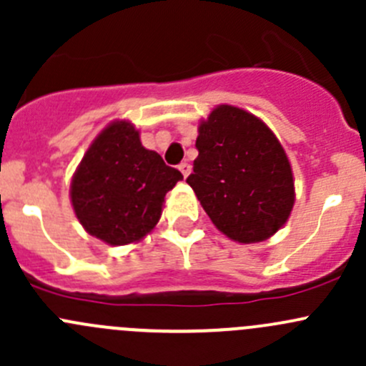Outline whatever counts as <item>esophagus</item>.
Masks as SVG:
<instances>
[{
  "instance_id": "34e87169",
  "label": "esophagus",
  "mask_w": 366,
  "mask_h": 366,
  "mask_svg": "<svg viewBox=\"0 0 366 366\" xmlns=\"http://www.w3.org/2000/svg\"><path fill=\"white\" fill-rule=\"evenodd\" d=\"M179 169H180V173H182L184 177H187L191 173V164H189V162H180Z\"/></svg>"
}]
</instances>
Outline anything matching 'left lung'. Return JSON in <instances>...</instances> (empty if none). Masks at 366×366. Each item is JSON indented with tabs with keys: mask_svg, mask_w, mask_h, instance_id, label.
I'll return each instance as SVG.
<instances>
[{
	"mask_svg": "<svg viewBox=\"0 0 366 366\" xmlns=\"http://www.w3.org/2000/svg\"><path fill=\"white\" fill-rule=\"evenodd\" d=\"M197 149L187 184L217 230L252 244L287 223L296 200L292 168L260 118L235 106H217L198 125Z\"/></svg>",
	"mask_w": 366,
	"mask_h": 366,
	"instance_id": "1",
	"label": "left lung"
}]
</instances>
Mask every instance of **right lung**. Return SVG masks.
I'll return each mask as SVG.
<instances>
[{
	"mask_svg": "<svg viewBox=\"0 0 366 366\" xmlns=\"http://www.w3.org/2000/svg\"><path fill=\"white\" fill-rule=\"evenodd\" d=\"M182 180L139 142L127 120H114L88 147L70 182V202L84 230L106 244L138 242L159 221L164 197Z\"/></svg>",
	"mask_w": 366,
	"mask_h": 366,
	"instance_id": "obj_1",
	"label": "right lung"
}]
</instances>
